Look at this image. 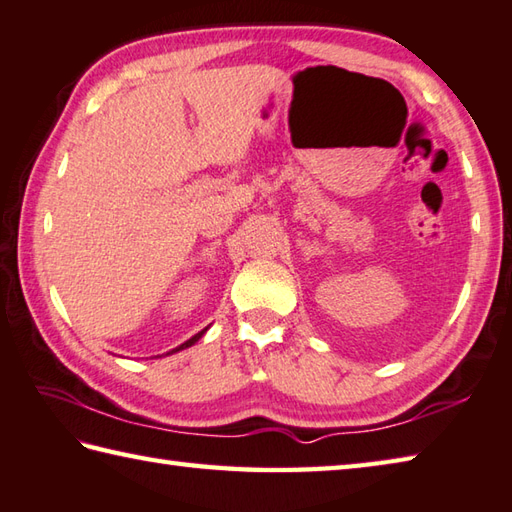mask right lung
Returning <instances> with one entry per match:
<instances>
[{
    "label": "right lung",
    "mask_w": 512,
    "mask_h": 512,
    "mask_svg": "<svg viewBox=\"0 0 512 512\" xmlns=\"http://www.w3.org/2000/svg\"><path fill=\"white\" fill-rule=\"evenodd\" d=\"M206 331H208V327H206V329H203V331H199V333H197V336H192L190 340H185V342H183V345H179V347H176V349H172L170 353H176V351H181V349H188V347H192V345H194V342H199V338H201V336H203V333H206Z\"/></svg>",
    "instance_id": "1"
}]
</instances>
